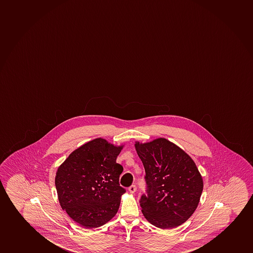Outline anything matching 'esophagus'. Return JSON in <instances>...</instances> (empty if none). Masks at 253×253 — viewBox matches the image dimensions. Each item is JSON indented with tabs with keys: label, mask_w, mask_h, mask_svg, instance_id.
<instances>
[{
	"label": "esophagus",
	"mask_w": 253,
	"mask_h": 253,
	"mask_svg": "<svg viewBox=\"0 0 253 253\" xmlns=\"http://www.w3.org/2000/svg\"><path fill=\"white\" fill-rule=\"evenodd\" d=\"M128 190H129V192H131V193H134V192L137 191V186H136V185H131Z\"/></svg>",
	"instance_id": "1"
}]
</instances>
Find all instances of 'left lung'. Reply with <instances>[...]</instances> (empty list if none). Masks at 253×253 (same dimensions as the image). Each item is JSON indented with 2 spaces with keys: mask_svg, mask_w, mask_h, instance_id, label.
<instances>
[{
  "mask_svg": "<svg viewBox=\"0 0 253 253\" xmlns=\"http://www.w3.org/2000/svg\"><path fill=\"white\" fill-rule=\"evenodd\" d=\"M135 148L145 169L147 195L140 199L142 214L163 230L183 224L197 209L204 189L194 161L166 138L136 142Z\"/></svg>",
  "mask_w": 253,
  "mask_h": 253,
  "instance_id": "8db88e82",
  "label": "left lung"
}]
</instances>
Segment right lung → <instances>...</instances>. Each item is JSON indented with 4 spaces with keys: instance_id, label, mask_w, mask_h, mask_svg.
Returning <instances> with one entry per match:
<instances>
[{
    "instance_id": "1",
    "label": "right lung",
    "mask_w": 253,
    "mask_h": 253,
    "mask_svg": "<svg viewBox=\"0 0 253 253\" xmlns=\"http://www.w3.org/2000/svg\"><path fill=\"white\" fill-rule=\"evenodd\" d=\"M122 149L96 138L74 150L57 169L59 203L81 226H102L118 211L126 192L119 184L123 167L116 163Z\"/></svg>"
}]
</instances>
